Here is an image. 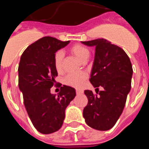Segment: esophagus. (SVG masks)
<instances>
[{"mask_svg": "<svg viewBox=\"0 0 149 149\" xmlns=\"http://www.w3.org/2000/svg\"><path fill=\"white\" fill-rule=\"evenodd\" d=\"M83 93V91L82 90H79V89H77V90H76V94L77 95H81Z\"/></svg>", "mask_w": 149, "mask_h": 149, "instance_id": "esophagus-1", "label": "esophagus"}]
</instances>
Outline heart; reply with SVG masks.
<instances>
[{"label":"heart","mask_w":149,"mask_h":149,"mask_svg":"<svg viewBox=\"0 0 149 149\" xmlns=\"http://www.w3.org/2000/svg\"><path fill=\"white\" fill-rule=\"evenodd\" d=\"M70 51L75 55L81 61L87 60L89 55V51L86 47L80 44H75L70 48ZM64 54L62 51H57L54 56V64L56 70L58 72L63 70V61ZM87 78V74L84 72H72L68 74L64 77V84L67 86H72L76 89H81Z\"/></svg>","instance_id":"heart-1"}]
</instances>
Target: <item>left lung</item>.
Masks as SVG:
<instances>
[{
    "instance_id": "8db88e82",
    "label": "left lung",
    "mask_w": 149,
    "mask_h": 149,
    "mask_svg": "<svg viewBox=\"0 0 149 149\" xmlns=\"http://www.w3.org/2000/svg\"><path fill=\"white\" fill-rule=\"evenodd\" d=\"M95 47L93 67L89 79L96 94L85 90L88 104L83 116L89 127L107 131L115 125L122 114L131 88L133 68L131 60L122 48L104 39L82 42ZM99 86L104 89L97 92Z\"/></svg>"
}]
</instances>
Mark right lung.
<instances>
[{
  "label": "right lung",
  "mask_w": 149,
  "mask_h": 149,
  "mask_svg": "<svg viewBox=\"0 0 149 149\" xmlns=\"http://www.w3.org/2000/svg\"><path fill=\"white\" fill-rule=\"evenodd\" d=\"M68 43L69 41L45 36L29 45L21 56L18 86L30 120L42 134L60 130L65 119V108L76 95L75 89L65 85L60 87L57 96L51 93L57 76L54 56Z\"/></svg>",
  "instance_id": "add662e5"
}]
</instances>
